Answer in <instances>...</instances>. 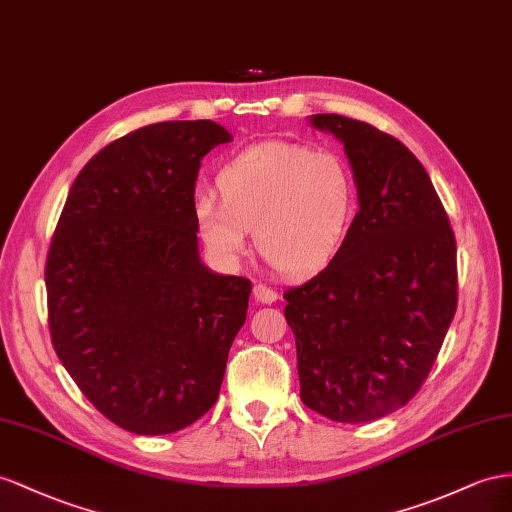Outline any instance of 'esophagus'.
<instances>
[{
  "label": "esophagus",
  "mask_w": 512,
  "mask_h": 512,
  "mask_svg": "<svg viewBox=\"0 0 512 512\" xmlns=\"http://www.w3.org/2000/svg\"><path fill=\"white\" fill-rule=\"evenodd\" d=\"M253 296H255V300H259V303H264V305L277 303V298H279L277 292L270 290V287H266V285H261V283H257L253 287Z\"/></svg>",
  "instance_id": "1"
}]
</instances>
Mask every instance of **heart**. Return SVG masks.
<instances>
[{
  "instance_id": "heart-1",
  "label": "heart",
  "mask_w": 512,
  "mask_h": 512,
  "mask_svg": "<svg viewBox=\"0 0 512 512\" xmlns=\"http://www.w3.org/2000/svg\"><path fill=\"white\" fill-rule=\"evenodd\" d=\"M220 201L199 196L194 220L207 251L233 266L257 251L277 270L305 277L324 268L346 242L357 212V183L335 153L296 142H264L242 151L216 177Z\"/></svg>"
}]
</instances>
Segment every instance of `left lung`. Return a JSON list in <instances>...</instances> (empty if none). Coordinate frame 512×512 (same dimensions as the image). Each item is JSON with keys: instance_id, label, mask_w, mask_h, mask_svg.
<instances>
[{"instance_id": "obj_1", "label": "left lung", "mask_w": 512, "mask_h": 512, "mask_svg": "<svg viewBox=\"0 0 512 512\" xmlns=\"http://www.w3.org/2000/svg\"><path fill=\"white\" fill-rule=\"evenodd\" d=\"M311 127L344 144L359 212L320 274L285 292L300 400L374 422L426 381L456 311V240L435 186L400 140L339 114Z\"/></svg>"}]
</instances>
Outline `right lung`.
Wrapping results in <instances>:
<instances>
[{"label":"right lung","mask_w":512,"mask_h":512,"mask_svg":"<svg viewBox=\"0 0 512 512\" xmlns=\"http://www.w3.org/2000/svg\"><path fill=\"white\" fill-rule=\"evenodd\" d=\"M229 131L166 121L110 142L73 181L45 268L56 355L110 422L168 435L212 409L251 281L199 255L194 186Z\"/></svg>","instance_id":"right-lung-1"}]
</instances>
